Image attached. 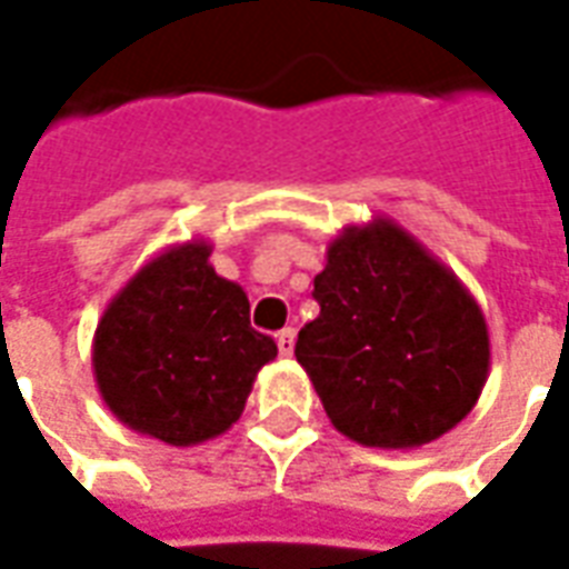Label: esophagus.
I'll return each instance as SVG.
<instances>
[{"label":"esophagus","instance_id":"34e87169","mask_svg":"<svg viewBox=\"0 0 569 569\" xmlns=\"http://www.w3.org/2000/svg\"><path fill=\"white\" fill-rule=\"evenodd\" d=\"M277 350H280L283 359L292 357V350H296V329H280L277 332Z\"/></svg>","mask_w":569,"mask_h":569}]
</instances>
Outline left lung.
Returning a JSON list of instances; mask_svg holds the SVG:
<instances>
[{"instance_id":"obj_1","label":"left lung","mask_w":569,"mask_h":569,"mask_svg":"<svg viewBox=\"0 0 569 569\" xmlns=\"http://www.w3.org/2000/svg\"><path fill=\"white\" fill-rule=\"evenodd\" d=\"M313 298L320 317L298 332L296 359L347 439L420 448L476 408L490 369L485 313L402 224H347Z\"/></svg>"}]
</instances>
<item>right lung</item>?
<instances>
[{
    "label": "right lung",
    "instance_id": "1",
    "mask_svg": "<svg viewBox=\"0 0 569 569\" xmlns=\"http://www.w3.org/2000/svg\"><path fill=\"white\" fill-rule=\"evenodd\" d=\"M210 240L158 252L118 292L93 332V378L133 432L176 448L222 436L277 357L249 326V298L210 264Z\"/></svg>",
    "mask_w": 569,
    "mask_h": 569
}]
</instances>
